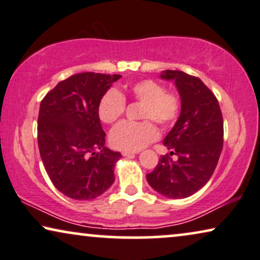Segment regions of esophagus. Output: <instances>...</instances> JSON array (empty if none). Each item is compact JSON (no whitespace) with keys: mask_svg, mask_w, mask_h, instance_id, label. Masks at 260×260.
<instances>
[{"mask_svg":"<svg viewBox=\"0 0 260 260\" xmlns=\"http://www.w3.org/2000/svg\"><path fill=\"white\" fill-rule=\"evenodd\" d=\"M134 154H137V152H134V151H123L122 152L123 157H132V155H134Z\"/></svg>","mask_w":260,"mask_h":260,"instance_id":"1","label":"esophagus"}]
</instances>
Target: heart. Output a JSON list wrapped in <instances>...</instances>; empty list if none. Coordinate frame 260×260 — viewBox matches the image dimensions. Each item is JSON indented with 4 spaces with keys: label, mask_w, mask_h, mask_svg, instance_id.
Returning a JSON list of instances; mask_svg holds the SVG:
<instances>
[{
    "label": "heart",
    "mask_w": 260,
    "mask_h": 260,
    "mask_svg": "<svg viewBox=\"0 0 260 260\" xmlns=\"http://www.w3.org/2000/svg\"><path fill=\"white\" fill-rule=\"evenodd\" d=\"M128 94L134 101L143 103L140 109L141 122H122L110 133V143L121 151H139L157 139L159 133L155 121L169 127L177 120L181 112V100L174 92L153 79H141L128 86ZM126 109V100L119 90L110 88L99 102V116L102 122H117ZM151 121H150L149 120Z\"/></svg>",
    "instance_id": "heart-1"
}]
</instances>
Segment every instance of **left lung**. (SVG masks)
Wrapping results in <instances>:
<instances>
[{
  "instance_id": "obj_1",
  "label": "left lung",
  "mask_w": 260,
  "mask_h": 260,
  "mask_svg": "<svg viewBox=\"0 0 260 260\" xmlns=\"http://www.w3.org/2000/svg\"><path fill=\"white\" fill-rule=\"evenodd\" d=\"M160 77L174 81L181 96V114L162 143L178 159L161 155L146 178L160 195L185 199L206 185L215 170L223 144L222 113L200 78L176 70H165Z\"/></svg>"
}]
</instances>
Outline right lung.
Segmentation results:
<instances>
[{
	"instance_id": "add662e5",
	"label": "right lung",
	"mask_w": 260,
	"mask_h": 260,
	"mask_svg": "<svg viewBox=\"0 0 260 260\" xmlns=\"http://www.w3.org/2000/svg\"><path fill=\"white\" fill-rule=\"evenodd\" d=\"M120 75L82 72L58 83L40 103L38 145L48 177L64 195L88 201L114 183L120 152L105 146L99 102Z\"/></svg>"
}]
</instances>
